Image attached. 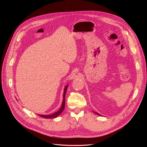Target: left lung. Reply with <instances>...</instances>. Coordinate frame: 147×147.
I'll return each mask as SVG.
<instances>
[{"instance_id": "obj_1", "label": "left lung", "mask_w": 147, "mask_h": 147, "mask_svg": "<svg viewBox=\"0 0 147 147\" xmlns=\"http://www.w3.org/2000/svg\"><path fill=\"white\" fill-rule=\"evenodd\" d=\"M94 112L95 114H96V115H99V116H101V115H100L99 113H96V112Z\"/></svg>"}]
</instances>
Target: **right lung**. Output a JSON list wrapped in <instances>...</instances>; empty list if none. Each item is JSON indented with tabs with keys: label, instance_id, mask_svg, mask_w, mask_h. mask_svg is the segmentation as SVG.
Listing matches in <instances>:
<instances>
[{
	"label": "right lung",
	"instance_id": "add662e5",
	"mask_svg": "<svg viewBox=\"0 0 147 147\" xmlns=\"http://www.w3.org/2000/svg\"><path fill=\"white\" fill-rule=\"evenodd\" d=\"M69 85H67L65 89H64V92H63V102H62V105H61V108L59 109V111H57L56 112L53 113V114H51V115H39L38 114V115L40 116L41 117H43V118H45V119H54V118H56L65 109V95H66V91H67V87H68Z\"/></svg>",
	"mask_w": 147,
	"mask_h": 147
}]
</instances>
